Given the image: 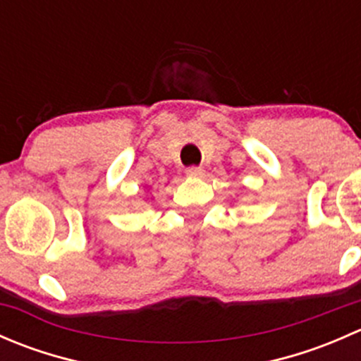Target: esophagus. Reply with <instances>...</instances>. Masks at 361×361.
<instances>
[{"mask_svg":"<svg viewBox=\"0 0 361 361\" xmlns=\"http://www.w3.org/2000/svg\"><path fill=\"white\" fill-rule=\"evenodd\" d=\"M187 176H190V178H202L204 176V169H202V167H188V169H187Z\"/></svg>","mask_w":361,"mask_h":361,"instance_id":"obj_1","label":"esophagus"}]
</instances>
